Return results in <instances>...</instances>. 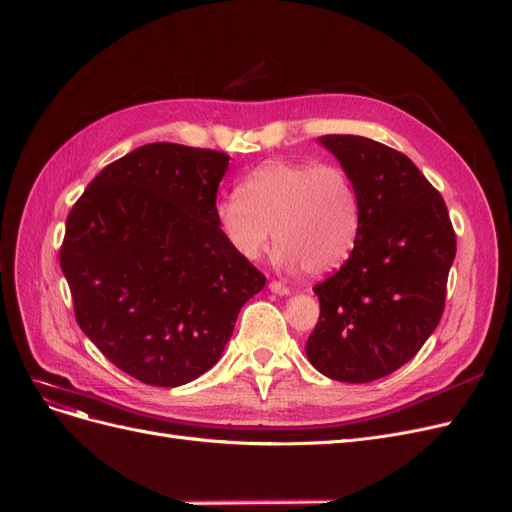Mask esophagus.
<instances>
[{
    "instance_id": "obj_1",
    "label": "esophagus",
    "mask_w": 512,
    "mask_h": 512,
    "mask_svg": "<svg viewBox=\"0 0 512 512\" xmlns=\"http://www.w3.org/2000/svg\"><path fill=\"white\" fill-rule=\"evenodd\" d=\"M268 287H270V291H272L274 295H280V297H285V295H289V293H291L285 285H280V282H276V280H272Z\"/></svg>"
}]
</instances>
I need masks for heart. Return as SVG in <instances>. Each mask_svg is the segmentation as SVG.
<instances>
[{"label":"heart","mask_w":512,"mask_h":512,"mask_svg":"<svg viewBox=\"0 0 512 512\" xmlns=\"http://www.w3.org/2000/svg\"><path fill=\"white\" fill-rule=\"evenodd\" d=\"M361 196L342 166L268 162L244 179L240 196L217 204V221L232 249L249 261L276 242L291 272L323 276L342 268L361 234Z\"/></svg>","instance_id":"heart-1"}]
</instances>
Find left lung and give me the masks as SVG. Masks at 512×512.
I'll list each match as a JSON object with an SVG mask.
<instances>
[{
	"mask_svg": "<svg viewBox=\"0 0 512 512\" xmlns=\"http://www.w3.org/2000/svg\"><path fill=\"white\" fill-rule=\"evenodd\" d=\"M318 143L361 196V234L348 261L314 293L320 318L306 354L337 382L365 384L418 354L437 329L456 234L445 200L405 154L356 135Z\"/></svg>",
	"mask_w": 512,
	"mask_h": 512,
	"instance_id": "obj_1",
	"label": "left lung"
}]
</instances>
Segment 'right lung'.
Masks as SVG:
<instances>
[{
  "label": "right lung",
  "instance_id": "obj_1",
  "mask_svg": "<svg viewBox=\"0 0 512 512\" xmlns=\"http://www.w3.org/2000/svg\"><path fill=\"white\" fill-rule=\"evenodd\" d=\"M227 164L221 151L149 143L105 166L67 217L61 270L78 325L143 384L211 369L266 285L217 221Z\"/></svg>",
  "mask_w": 512,
  "mask_h": 512
}]
</instances>
